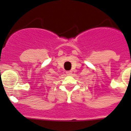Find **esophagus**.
<instances>
[{"label": "esophagus", "mask_w": 131, "mask_h": 131, "mask_svg": "<svg viewBox=\"0 0 131 131\" xmlns=\"http://www.w3.org/2000/svg\"><path fill=\"white\" fill-rule=\"evenodd\" d=\"M66 73H67V74H68V75H71V74H72V71H68L66 72Z\"/></svg>", "instance_id": "esophagus-1"}]
</instances>
